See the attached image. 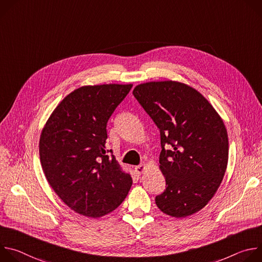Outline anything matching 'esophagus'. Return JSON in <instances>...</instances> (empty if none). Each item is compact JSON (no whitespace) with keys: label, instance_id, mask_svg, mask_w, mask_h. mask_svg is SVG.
I'll use <instances>...</instances> for the list:
<instances>
[{"label":"esophagus","instance_id":"34e87169","mask_svg":"<svg viewBox=\"0 0 262 262\" xmlns=\"http://www.w3.org/2000/svg\"><path fill=\"white\" fill-rule=\"evenodd\" d=\"M145 168H146L145 165H139V166L135 167V171H136L137 174H142L143 171L145 170Z\"/></svg>","mask_w":262,"mask_h":262}]
</instances>
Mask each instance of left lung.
I'll list each match as a JSON object with an SVG mask.
<instances>
[{"mask_svg": "<svg viewBox=\"0 0 262 262\" xmlns=\"http://www.w3.org/2000/svg\"><path fill=\"white\" fill-rule=\"evenodd\" d=\"M133 94L161 134L166 190L156 197L158 207L174 217L199 211L226 172L229 146L223 120L201 93L182 83L149 82Z\"/></svg>", "mask_w": 262, "mask_h": 262, "instance_id": "obj_1", "label": "left lung"}]
</instances>
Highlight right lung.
<instances>
[{
    "label": "right lung",
    "instance_id": "obj_1",
    "mask_svg": "<svg viewBox=\"0 0 262 262\" xmlns=\"http://www.w3.org/2000/svg\"><path fill=\"white\" fill-rule=\"evenodd\" d=\"M133 85L84 86L54 110L40 136L45 175L76 212L99 217L116 209L133 179L105 147L106 123Z\"/></svg>",
    "mask_w": 262,
    "mask_h": 262
}]
</instances>
